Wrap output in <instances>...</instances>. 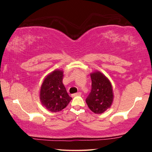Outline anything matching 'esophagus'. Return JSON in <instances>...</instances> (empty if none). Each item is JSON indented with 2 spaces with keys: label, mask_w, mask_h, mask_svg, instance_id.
<instances>
[{
  "label": "esophagus",
  "mask_w": 152,
  "mask_h": 152,
  "mask_svg": "<svg viewBox=\"0 0 152 152\" xmlns=\"http://www.w3.org/2000/svg\"><path fill=\"white\" fill-rule=\"evenodd\" d=\"M81 95H82V93H81L80 92H78V93H74V94H72L71 96L73 97H75V96H80Z\"/></svg>",
  "instance_id": "obj_1"
}]
</instances>
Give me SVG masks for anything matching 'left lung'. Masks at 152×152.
<instances>
[{
	"label": "left lung",
	"mask_w": 152,
	"mask_h": 152,
	"mask_svg": "<svg viewBox=\"0 0 152 152\" xmlns=\"http://www.w3.org/2000/svg\"><path fill=\"white\" fill-rule=\"evenodd\" d=\"M91 91L86 99L89 109L93 113H102L112 104L113 99L111 82L104 75L99 71L91 73Z\"/></svg>",
	"instance_id": "8db88e82"
}]
</instances>
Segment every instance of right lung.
<instances>
[{"label": "right lung", "instance_id": "add662e5", "mask_svg": "<svg viewBox=\"0 0 152 152\" xmlns=\"http://www.w3.org/2000/svg\"><path fill=\"white\" fill-rule=\"evenodd\" d=\"M63 72L60 70H54L44 79L41 86V102L49 111H61L72 99L62 82Z\"/></svg>", "mask_w": 152, "mask_h": 152}]
</instances>
